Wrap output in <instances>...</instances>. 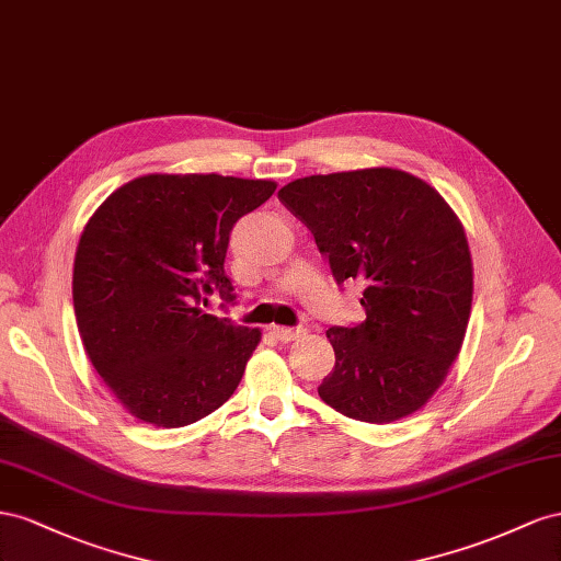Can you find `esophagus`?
Wrapping results in <instances>:
<instances>
[{"label": "esophagus", "instance_id": "1", "mask_svg": "<svg viewBox=\"0 0 561 561\" xmlns=\"http://www.w3.org/2000/svg\"><path fill=\"white\" fill-rule=\"evenodd\" d=\"M270 333L282 343H291V341L300 339V335H306V329H302V327H296V329H291V327H272Z\"/></svg>", "mask_w": 561, "mask_h": 561}]
</instances>
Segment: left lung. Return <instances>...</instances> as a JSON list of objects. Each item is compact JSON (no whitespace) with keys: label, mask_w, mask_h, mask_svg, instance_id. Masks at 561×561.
<instances>
[{"label":"left lung","mask_w":561,"mask_h":561,"mask_svg":"<svg viewBox=\"0 0 561 561\" xmlns=\"http://www.w3.org/2000/svg\"><path fill=\"white\" fill-rule=\"evenodd\" d=\"M279 199L312 230L335 282L364 284V322L327 331L335 366L319 397L376 425L423 409L472 310V255L456 211L419 175L390 167L308 175Z\"/></svg>","instance_id":"left-lung-1"}]
</instances>
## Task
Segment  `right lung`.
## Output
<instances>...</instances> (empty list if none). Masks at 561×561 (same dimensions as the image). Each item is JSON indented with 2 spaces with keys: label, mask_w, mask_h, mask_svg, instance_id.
Returning a JSON list of instances; mask_svg holds the SVG:
<instances>
[{
  "label": "right lung",
  "mask_w": 561,
  "mask_h": 561,
  "mask_svg": "<svg viewBox=\"0 0 561 561\" xmlns=\"http://www.w3.org/2000/svg\"><path fill=\"white\" fill-rule=\"evenodd\" d=\"M275 181L148 173L93 211L72 270L77 329L93 369L134 419L183 427L222 407L261 331L206 314L214 289L232 300L226 253L234 222Z\"/></svg>",
  "instance_id": "add662e5"
}]
</instances>
